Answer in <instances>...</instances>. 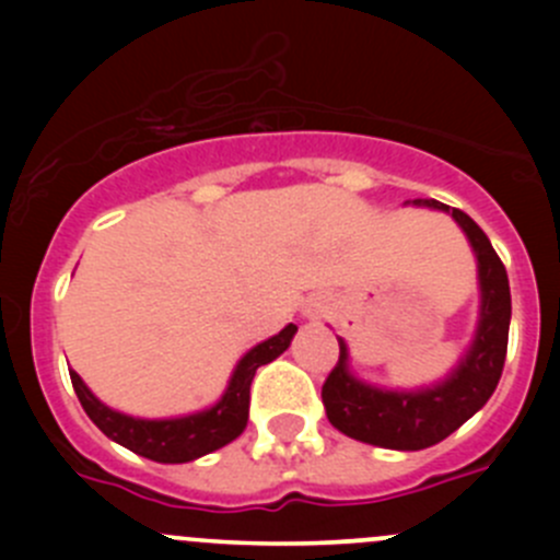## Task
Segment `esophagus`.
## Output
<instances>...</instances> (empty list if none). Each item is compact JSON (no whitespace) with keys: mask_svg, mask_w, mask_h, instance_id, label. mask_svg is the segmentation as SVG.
<instances>
[{"mask_svg":"<svg viewBox=\"0 0 560 560\" xmlns=\"http://www.w3.org/2000/svg\"><path fill=\"white\" fill-rule=\"evenodd\" d=\"M322 308H325V306H322V303H312V306L306 308V314H312V316H314V314H319Z\"/></svg>","mask_w":560,"mask_h":560,"instance_id":"34e87169","label":"esophagus"}]
</instances>
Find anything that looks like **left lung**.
Returning <instances> with one entry per match:
<instances>
[{"mask_svg":"<svg viewBox=\"0 0 560 560\" xmlns=\"http://www.w3.org/2000/svg\"><path fill=\"white\" fill-rule=\"evenodd\" d=\"M415 202L420 206L422 200ZM422 206L453 213L471 241L479 262L482 314L466 360L444 385L422 393H385L358 382L347 371V343L338 338V363L322 385L327 420L347 436L385 450L433 447L477 415L499 385L510 341V279L488 235L460 208H450L439 200H425Z\"/></svg>","mask_w":560,"mask_h":560,"instance_id":"obj_1","label":"left lung"}]
</instances>
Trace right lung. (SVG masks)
Here are the masks:
<instances>
[{
	"label": "right lung",
	"instance_id": "1",
	"mask_svg": "<svg viewBox=\"0 0 560 560\" xmlns=\"http://www.w3.org/2000/svg\"><path fill=\"white\" fill-rule=\"evenodd\" d=\"M295 330V325H287L279 336L257 343L238 363L233 380H230L228 393L222 395L217 406L200 411V415L178 417V420H135V417L118 415V411L107 409L105 404L94 398L92 389L83 385V380L75 371H70V380L83 411L92 417L94 425L107 439L132 450V453L149 457V460L189 463L195 457L224 447V444H230L244 433L248 422V387H252L254 374H257L259 365L276 360L290 347Z\"/></svg>",
	"mask_w": 560,
	"mask_h": 560
}]
</instances>
